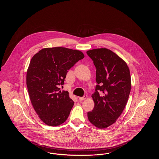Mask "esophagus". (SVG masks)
<instances>
[{
    "label": "esophagus",
    "mask_w": 159,
    "mask_h": 159,
    "mask_svg": "<svg viewBox=\"0 0 159 159\" xmlns=\"http://www.w3.org/2000/svg\"><path fill=\"white\" fill-rule=\"evenodd\" d=\"M87 97H88V96L86 95H84V96H83V97H80V98H79V100H80V101H82V100H84L86 99Z\"/></svg>",
    "instance_id": "34e87169"
}]
</instances>
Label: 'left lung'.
I'll return each instance as SVG.
<instances>
[{"instance_id":"obj_1","label":"left lung","mask_w":159,"mask_h":159,"mask_svg":"<svg viewBox=\"0 0 159 159\" xmlns=\"http://www.w3.org/2000/svg\"><path fill=\"white\" fill-rule=\"evenodd\" d=\"M87 54L96 68L94 108L88 113L89 120L98 129L114 124L127 103L131 90L130 70L126 62L110 49L89 50Z\"/></svg>"}]
</instances>
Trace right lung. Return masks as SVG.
<instances>
[{"label": "right lung", "instance_id": "1", "mask_svg": "<svg viewBox=\"0 0 159 159\" xmlns=\"http://www.w3.org/2000/svg\"><path fill=\"white\" fill-rule=\"evenodd\" d=\"M84 57L81 51L64 47L43 48L32 57L27 87L35 112L46 125L57 126L67 119L74 102L60 88L68 70Z\"/></svg>", "mask_w": 159, "mask_h": 159}]
</instances>
